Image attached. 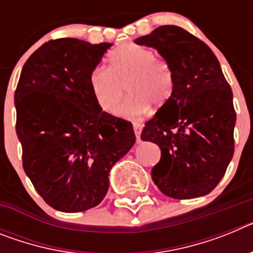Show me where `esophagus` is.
<instances>
[{"label": "esophagus", "mask_w": 253, "mask_h": 253, "mask_svg": "<svg viewBox=\"0 0 253 253\" xmlns=\"http://www.w3.org/2000/svg\"><path fill=\"white\" fill-rule=\"evenodd\" d=\"M134 133H135V137H137V142H140V133H142L143 125L140 123H134L133 124Z\"/></svg>", "instance_id": "obj_1"}]
</instances>
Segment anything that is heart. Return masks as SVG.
I'll list each match as a JSON object with an SVG mask.
<instances>
[{"instance_id":"1","label":"heart","mask_w":253,"mask_h":253,"mask_svg":"<svg viewBox=\"0 0 253 253\" xmlns=\"http://www.w3.org/2000/svg\"><path fill=\"white\" fill-rule=\"evenodd\" d=\"M109 68L96 67L90 76L93 99L102 111L115 114L125 95L130 93L120 113L126 118H138L149 106L162 107L173 92V75L167 62L156 58L152 49L129 44L113 51Z\"/></svg>"}]
</instances>
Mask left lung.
Segmentation results:
<instances>
[{
  "instance_id": "left-lung-1",
  "label": "left lung",
  "mask_w": 253,
  "mask_h": 253,
  "mask_svg": "<svg viewBox=\"0 0 253 253\" xmlns=\"http://www.w3.org/2000/svg\"><path fill=\"white\" fill-rule=\"evenodd\" d=\"M135 43L157 49L173 75L171 99L140 134L142 140L161 149L152 180L169 198L207 195L233 157L236 111L231 86L211 49L180 26H160Z\"/></svg>"
}]
</instances>
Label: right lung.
<instances>
[{"mask_svg":"<svg viewBox=\"0 0 253 253\" xmlns=\"http://www.w3.org/2000/svg\"><path fill=\"white\" fill-rule=\"evenodd\" d=\"M110 43L75 38L44 43L15 91L22 167L49 207L78 213L99 205L109 172L135 142L133 124L100 109L90 76Z\"/></svg>","mask_w":253,"mask_h":253,"instance_id":"right-lung-1","label":"right lung"}]
</instances>
